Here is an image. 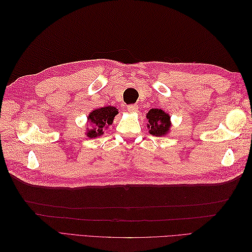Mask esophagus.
Returning <instances> with one entry per match:
<instances>
[{
	"label": "esophagus",
	"mask_w": 252,
	"mask_h": 252,
	"mask_svg": "<svg viewBox=\"0 0 252 252\" xmlns=\"http://www.w3.org/2000/svg\"><path fill=\"white\" fill-rule=\"evenodd\" d=\"M138 109H139V106L136 104H131V105L127 106V110L129 112H136V111H138Z\"/></svg>",
	"instance_id": "obj_1"
}]
</instances>
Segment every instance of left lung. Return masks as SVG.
Here are the masks:
<instances>
[{
    "instance_id": "8db88e82",
    "label": "left lung",
    "mask_w": 252,
    "mask_h": 252,
    "mask_svg": "<svg viewBox=\"0 0 252 252\" xmlns=\"http://www.w3.org/2000/svg\"><path fill=\"white\" fill-rule=\"evenodd\" d=\"M148 119L147 127L149 133L156 136H162L169 132L171 127L170 116L162 109H150L146 114Z\"/></svg>"
}]
</instances>
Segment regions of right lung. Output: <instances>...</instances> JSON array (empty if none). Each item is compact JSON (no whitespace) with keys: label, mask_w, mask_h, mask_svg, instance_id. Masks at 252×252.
Segmentation results:
<instances>
[{"label":"right lung","mask_w":252,"mask_h":252,"mask_svg":"<svg viewBox=\"0 0 252 252\" xmlns=\"http://www.w3.org/2000/svg\"><path fill=\"white\" fill-rule=\"evenodd\" d=\"M118 110L119 109L112 106H106V107L94 109L93 112H90L88 121L94 127L93 129H88L86 133L88 138H97L98 135H102L104 129H107L108 126L112 124L114 117L119 113Z\"/></svg>","instance_id":"add662e5"}]
</instances>
